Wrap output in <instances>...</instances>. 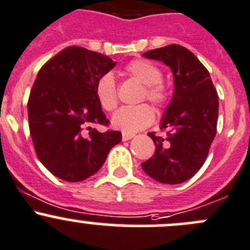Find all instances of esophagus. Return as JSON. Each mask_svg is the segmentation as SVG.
<instances>
[{"instance_id":"obj_1","label":"esophagus","mask_w":250,"mask_h":250,"mask_svg":"<svg viewBox=\"0 0 250 250\" xmlns=\"http://www.w3.org/2000/svg\"><path fill=\"white\" fill-rule=\"evenodd\" d=\"M133 137H134V134H129V133H123V134H122V140H123V142H127V140L132 139Z\"/></svg>"}]
</instances>
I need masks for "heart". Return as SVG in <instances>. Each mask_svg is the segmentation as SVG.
<instances>
[{"label": "heart", "instance_id": "b5f03b06", "mask_svg": "<svg viewBox=\"0 0 250 250\" xmlns=\"http://www.w3.org/2000/svg\"><path fill=\"white\" fill-rule=\"evenodd\" d=\"M125 72L144 84L142 100L147 99L157 108H162L168 104V90L162 83V72L155 63L146 60H133L125 66ZM95 96L98 103L105 111H113L117 107L118 94L115 77L112 73H105L96 81ZM155 120L151 106L140 104L137 106H125L112 116L113 128L123 133H132L149 127Z\"/></svg>", "mask_w": 250, "mask_h": 250}]
</instances>
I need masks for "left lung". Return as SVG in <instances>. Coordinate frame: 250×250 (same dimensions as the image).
Segmentation results:
<instances>
[{
    "instance_id": "left-lung-1",
    "label": "left lung",
    "mask_w": 250,
    "mask_h": 250,
    "mask_svg": "<svg viewBox=\"0 0 250 250\" xmlns=\"http://www.w3.org/2000/svg\"><path fill=\"white\" fill-rule=\"evenodd\" d=\"M143 56L171 68L174 91L160 127L166 130V137L147 133L155 152L142 167L160 183H182L192 178L207 160L216 135L219 96L208 69L188 48L172 43Z\"/></svg>"
}]
</instances>
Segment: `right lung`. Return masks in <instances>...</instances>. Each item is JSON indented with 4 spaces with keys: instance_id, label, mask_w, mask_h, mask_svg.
Masks as SVG:
<instances>
[{
    "instance_id": "obj_1",
    "label": "right lung",
    "mask_w": 250,
    "mask_h": 250,
    "mask_svg": "<svg viewBox=\"0 0 250 250\" xmlns=\"http://www.w3.org/2000/svg\"><path fill=\"white\" fill-rule=\"evenodd\" d=\"M115 66L108 56L69 46L39 71L28 100L29 129L39 160L58 178L81 182L93 176L122 139L117 130L89 127L110 123L94 89Z\"/></svg>"
}]
</instances>
